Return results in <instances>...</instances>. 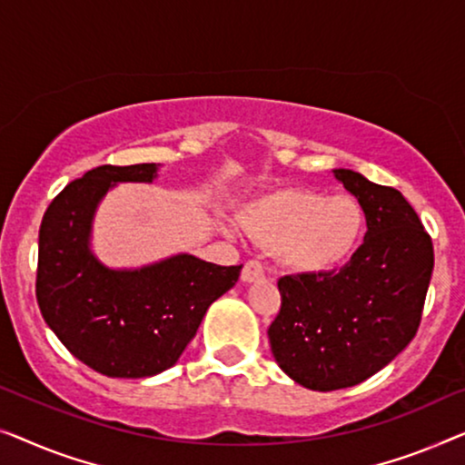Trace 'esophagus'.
Instances as JSON below:
<instances>
[{"mask_svg":"<svg viewBox=\"0 0 465 465\" xmlns=\"http://www.w3.org/2000/svg\"><path fill=\"white\" fill-rule=\"evenodd\" d=\"M265 276V267L261 265V261L251 259L246 261L244 267H242V280L244 282H254V280H263Z\"/></svg>","mask_w":465,"mask_h":465,"instance_id":"34e87169","label":"esophagus"}]
</instances>
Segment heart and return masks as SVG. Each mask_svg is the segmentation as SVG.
Wrapping results in <instances>:
<instances>
[{"instance_id": "b5f03b06", "label": "heart", "mask_w": 465, "mask_h": 465, "mask_svg": "<svg viewBox=\"0 0 465 465\" xmlns=\"http://www.w3.org/2000/svg\"><path fill=\"white\" fill-rule=\"evenodd\" d=\"M242 227L286 263L303 272L331 270L354 252L364 232V211L350 195L280 189L254 200Z\"/></svg>"}]
</instances>
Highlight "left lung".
I'll list each match as a JSON object with an SVG mask.
<instances>
[{
	"label": "left lung",
	"mask_w": 465,
	"mask_h": 465,
	"mask_svg": "<svg viewBox=\"0 0 465 465\" xmlns=\"http://www.w3.org/2000/svg\"><path fill=\"white\" fill-rule=\"evenodd\" d=\"M332 173L356 195L369 232L339 270L280 278L282 305L267 329L280 369L316 391L351 388L407 348L434 270L430 233L398 189Z\"/></svg>",
	"instance_id": "1"
}]
</instances>
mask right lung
<instances>
[{
  "label": "right lung",
  "mask_w": 465,
  "mask_h": 465,
  "mask_svg": "<svg viewBox=\"0 0 465 465\" xmlns=\"http://www.w3.org/2000/svg\"><path fill=\"white\" fill-rule=\"evenodd\" d=\"M158 164L96 166L71 181L39 227L35 297L45 324L77 361L107 377H152L173 366L213 301L242 265L174 254L141 270H109L90 252L96 206L115 183H152Z\"/></svg>",
  "instance_id": "right-lung-1"
}]
</instances>
